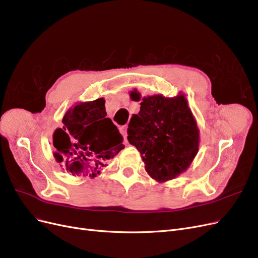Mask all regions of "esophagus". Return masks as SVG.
Masks as SVG:
<instances>
[{"mask_svg": "<svg viewBox=\"0 0 258 258\" xmlns=\"http://www.w3.org/2000/svg\"><path fill=\"white\" fill-rule=\"evenodd\" d=\"M127 129H128L127 126H122V127L119 128V130H120V132H121V135H122L123 138H124V141H126V143L128 142V141H127Z\"/></svg>", "mask_w": 258, "mask_h": 258, "instance_id": "esophagus-1", "label": "esophagus"}]
</instances>
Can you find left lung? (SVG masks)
Here are the masks:
<instances>
[{
  "mask_svg": "<svg viewBox=\"0 0 258 258\" xmlns=\"http://www.w3.org/2000/svg\"><path fill=\"white\" fill-rule=\"evenodd\" d=\"M130 98L141 101V107L128 124V141L141 154L146 172L159 183L185 172L196 157L200 141L197 121L185 95L142 98L134 89Z\"/></svg>",
  "mask_w": 258,
  "mask_h": 258,
  "instance_id": "1",
  "label": "left lung"
}]
</instances>
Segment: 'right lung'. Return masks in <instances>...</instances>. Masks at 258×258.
<instances>
[{
  "label": "right lung",
  "mask_w": 258,
  "mask_h": 258,
  "mask_svg": "<svg viewBox=\"0 0 258 258\" xmlns=\"http://www.w3.org/2000/svg\"><path fill=\"white\" fill-rule=\"evenodd\" d=\"M105 116L103 98L79 102L64 114L62 128L54 130L53 157L73 175L96 177L124 148L122 136Z\"/></svg>",
  "instance_id": "obj_1"
}]
</instances>
